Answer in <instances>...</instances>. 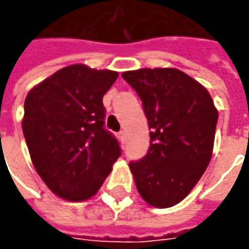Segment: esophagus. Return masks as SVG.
<instances>
[{
    "instance_id": "esophagus-1",
    "label": "esophagus",
    "mask_w": 249,
    "mask_h": 249,
    "mask_svg": "<svg viewBox=\"0 0 249 249\" xmlns=\"http://www.w3.org/2000/svg\"><path fill=\"white\" fill-rule=\"evenodd\" d=\"M119 137L120 140H126V131H124V130L119 131Z\"/></svg>"
}]
</instances>
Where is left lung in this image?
Instances as JSON below:
<instances>
[{
    "mask_svg": "<svg viewBox=\"0 0 249 249\" xmlns=\"http://www.w3.org/2000/svg\"><path fill=\"white\" fill-rule=\"evenodd\" d=\"M122 77L139 94L151 130L145 157L129 163L136 187L149 205L170 208L211 162L217 110L205 87L181 71L139 69Z\"/></svg>",
    "mask_w": 249,
    "mask_h": 249,
    "instance_id": "obj_1",
    "label": "left lung"
}]
</instances>
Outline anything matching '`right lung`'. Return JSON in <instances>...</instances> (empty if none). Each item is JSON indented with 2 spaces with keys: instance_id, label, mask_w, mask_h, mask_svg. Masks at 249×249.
Returning a JSON list of instances; mask_svg holds the SVG:
<instances>
[{
  "instance_id": "obj_1",
  "label": "right lung",
  "mask_w": 249,
  "mask_h": 249,
  "mask_svg": "<svg viewBox=\"0 0 249 249\" xmlns=\"http://www.w3.org/2000/svg\"><path fill=\"white\" fill-rule=\"evenodd\" d=\"M118 73L84 65L63 68L27 94L22 123L37 173L69 201H84L102 186L122 155L118 139L105 130L102 97Z\"/></svg>"
}]
</instances>
